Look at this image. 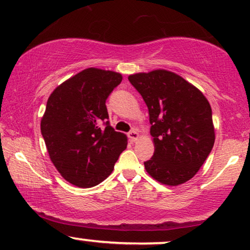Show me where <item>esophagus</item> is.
<instances>
[{
  "mask_svg": "<svg viewBox=\"0 0 250 250\" xmlns=\"http://www.w3.org/2000/svg\"><path fill=\"white\" fill-rule=\"evenodd\" d=\"M128 138L129 140H131L132 142H135L138 141V140L140 139V134L138 133V131L136 129H133V131H131L128 133Z\"/></svg>",
  "mask_w": 250,
  "mask_h": 250,
  "instance_id": "esophagus-1",
  "label": "esophagus"
}]
</instances>
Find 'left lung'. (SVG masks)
I'll return each instance as SVG.
<instances>
[{
	"mask_svg": "<svg viewBox=\"0 0 250 250\" xmlns=\"http://www.w3.org/2000/svg\"><path fill=\"white\" fill-rule=\"evenodd\" d=\"M149 110L155 146L146 173L165 186L192 179L213 149L211 108L203 92L173 71L155 69L129 75Z\"/></svg>",
	"mask_w": 250,
	"mask_h": 250,
	"instance_id": "8db88e82",
	"label": "left lung"
}]
</instances>
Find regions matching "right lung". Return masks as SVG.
<instances>
[{
  "instance_id": "add662e5",
  "label": "right lung",
  "mask_w": 250,
  "mask_h": 250,
  "mask_svg": "<svg viewBox=\"0 0 250 250\" xmlns=\"http://www.w3.org/2000/svg\"><path fill=\"white\" fill-rule=\"evenodd\" d=\"M122 80L116 71L87 68L61 83L47 99L41 119L47 152L60 175L78 188L107 179L127 146V136L107 122L105 107L108 95Z\"/></svg>"
}]
</instances>
